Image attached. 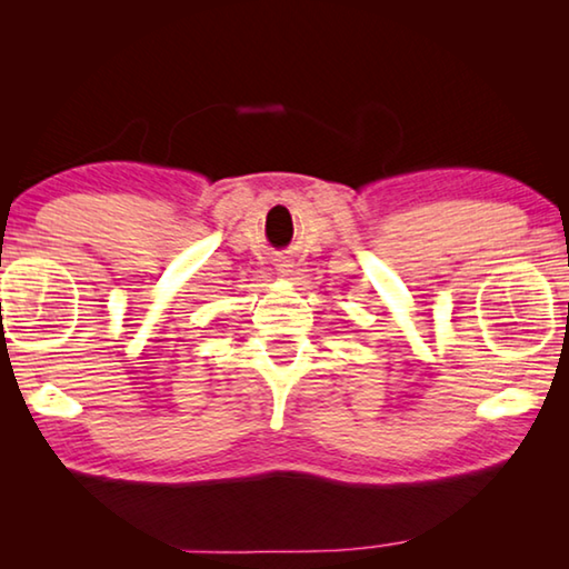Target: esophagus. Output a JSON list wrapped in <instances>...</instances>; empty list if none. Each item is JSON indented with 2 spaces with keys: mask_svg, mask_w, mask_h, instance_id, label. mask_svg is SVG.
Returning <instances> with one entry per match:
<instances>
[{
  "mask_svg": "<svg viewBox=\"0 0 569 569\" xmlns=\"http://www.w3.org/2000/svg\"><path fill=\"white\" fill-rule=\"evenodd\" d=\"M286 268H288V266H283V268H281V271H283V273H288V271H286Z\"/></svg>",
  "mask_w": 569,
  "mask_h": 569,
  "instance_id": "obj_1",
  "label": "esophagus"
}]
</instances>
